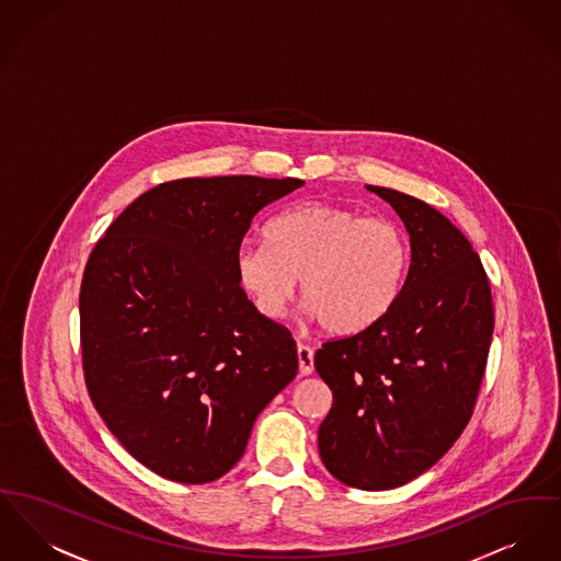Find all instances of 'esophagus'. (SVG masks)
I'll use <instances>...</instances> for the list:
<instances>
[{
  "label": "esophagus",
  "mask_w": 561,
  "mask_h": 561,
  "mask_svg": "<svg viewBox=\"0 0 561 561\" xmlns=\"http://www.w3.org/2000/svg\"><path fill=\"white\" fill-rule=\"evenodd\" d=\"M297 356L298 373H300V375H311V373H313V352H311V347L298 343Z\"/></svg>",
  "instance_id": "obj_1"
}]
</instances>
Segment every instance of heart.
<instances>
[{
	"instance_id": "1",
	"label": "heart",
	"mask_w": 561,
	"mask_h": 561,
	"mask_svg": "<svg viewBox=\"0 0 561 561\" xmlns=\"http://www.w3.org/2000/svg\"><path fill=\"white\" fill-rule=\"evenodd\" d=\"M411 266L407 232L388 218L307 201L264 227V245H241L234 275L259 313L279 320L295 293L329 334L377 324L402 293Z\"/></svg>"
}]
</instances>
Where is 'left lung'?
Returning <instances> with one entry per match:
<instances>
[{"instance_id": "8db88e82", "label": "left lung", "mask_w": 561, "mask_h": 561, "mask_svg": "<svg viewBox=\"0 0 561 561\" xmlns=\"http://www.w3.org/2000/svg\"><path fill=\"white\" fill-rule=\"evenodd\" d=\"M368 191L402 218L411 266L377 324L316 352V370L332 390L318 445L334 479L379 492L413 481L460 438L485 375L494 305L460 229L420 198Z\"/></svg>"}]
</instances>
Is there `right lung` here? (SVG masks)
Instances as JSON below:
<instances>
[{
	"label": "right lung",
	"mask_w": 561,
	"mask_h": 561,
	"mask_svg": "<svg viewBox=\"0 0 561 561\" xmlns=\"http://www.w3.org/2000/svg\"><path fill=\"white\" fill-rule=\"evenodd\" d=\"M298 178L163 182L107 227L80 286L89 396L146 468L209 483L245 451L264 407L297 375L290 330L259 313L234 275L252 220Z\"/></svg>",
	"instance_id": "add662e5"
}]
</instances>
